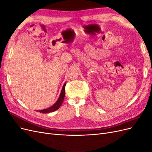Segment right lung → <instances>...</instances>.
Listing matches in <instances>:
<instances>
[{
    "mask_svg": "<svg viewBox=\"0 0 152 152\" xmlns=\"http://www.w3.org/2000/svg\"><path fill=\"white\" fill-rule=\"evenodd\" d=\"M65 86H66V83H65V84L63 85V88L61 92V94L59 95V97L58 99L57 102H56L54 105H53L52 107H50L47 109H44V110H39V112L40 113H49V112H53L56 111V110L59 109V108L60 107V106L61 105L63 100H64V98H65Z\"/></svg>",
    "mask_w": 152,
    "mask_h": 152,
    "instance_id": "add662e5",
    "label": "right lung"
}]
</instances>
